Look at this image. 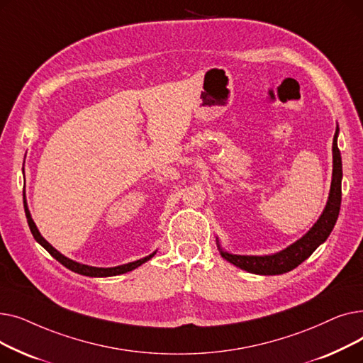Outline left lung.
<instances>
[{
  "mask_svg": "<svg viewBox=\"0 0 363 363\" xmlns=\"http://www.w3.org/2000/svg\"><path fill=\"white\" fill-rule=\"evenodd\" d=\"M338 125L335 128L334 140H333V179L331 188L325 207L319 216V219L313 223L311 230L304 234L301 238L285 247L284 250L274 253V255H264V256H253V255H234L222 249L219 238H216V244L220 256L233 263L237 268L247 271L256 275H281L285 272H290L297 266L306 260L318 247L325 242L330 237L333 228L337 222L340 206H341V179H342V164H341V155L337 145L338 138Z\"/></svg>",
  "mask_w": 363,
  "mask_h": 363,
  "instance_id": "8db88e82",
  "label": "left lung"
}]
</instances>
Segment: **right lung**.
Here are the masks:
<instances>
[{
	"label": "right lung",
	"instance_id": "right-lung-1",
	"mask_svg": "<svg viewBox=\"0 0 363 363\" xmlns=\"http://www.w3.org/2000/svg\"><path fill=\"white\" fill-rule=\"evenodd\" d=\"M23 206H25V213H26V219H28V225L30 228V233L33 235V238L36 240V242H40L44 249L55 259L59 260L63 266H66L67 269L79 274V275H85V277H92V278H106V277H116V275H122V274H126V272H130L135 268H138V266H141L143 263H145L147 260H150L152 256H155L157 253L152 252L151 255L143 257V259H138L135 262H129V263H125V264H119V266H113V268H97V266H89V264H84V263H79V262H74L69 257H66L65 255H62L59 250H55L54 247L41 235L40 230H38L32 216H30V212H29V207H28V203H26V196L23 194Z\"/></svg>",
	"mask_w": 363,
	"mask_h": 363
}]
</instances>
